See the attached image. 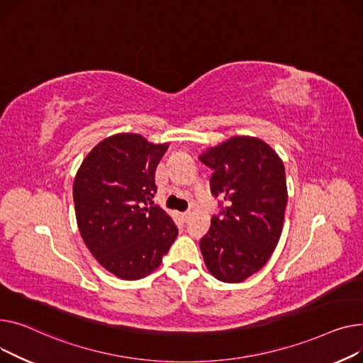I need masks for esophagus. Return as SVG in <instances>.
<instances>
[{
  "instance_id": "esophagus-1",
  "label": "esophagus",
  "mask_w": 363,
  "mask_h": 363,
  "mask_svg": "<svg viewBox=\"0 0 363 363\" xmlns=\"http://www.w3.org/2000/svg\"><path fill=\"white\" fill-rule=\"evenodd\" d=\"M189 218H190V211H186V212H182V220L186 223V221H189Z\"/></svg>"
}]
</instances>
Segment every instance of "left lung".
Instances as JSON below:
<instances>
[{
    "label": "left lung",
    "instance_id": "1",
    "mask_svg": "<svg viewBox=\"0 0 363 363\" xmlns=\"http://www.w3.org/2000/svg\"><path fill=\"white\" fill-rule=\"evenodd\" d=\"M199 160L214 169L211 191L225 205L201 239L208 271L224 283H242L259 271L280 240L287 205L281 158L258 138L234 136Z\"/></svg>",
    "mask_w": 363,
    "mask_h": 363
}]
</instances>
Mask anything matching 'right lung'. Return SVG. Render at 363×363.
Instances as JSON below:
<instances>
[{
	"label": "right lung",
	"mask_w": 363,
	"mask_h": 363,
	"mask_svg": "<svg viewBox=\"0 0 363 363\" xmlns=\"http://www.w3.org/2000/svg\"><path fill=\"white\" fill-rule=\"evenodd\" d=\"M167 147L138 133H118L101 140L77 169L73 201L82 239L118 279L139 280L155 271L177 238L172 217L147 206Z\"/></svg>",
	"instance_id": "right-lung-1"
}]
</instances>
